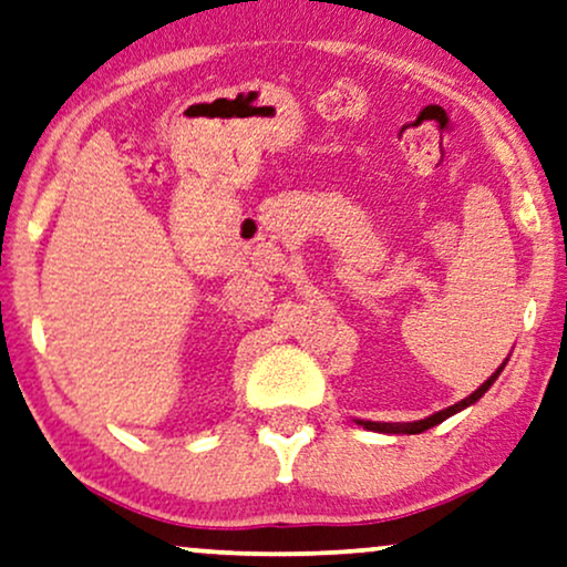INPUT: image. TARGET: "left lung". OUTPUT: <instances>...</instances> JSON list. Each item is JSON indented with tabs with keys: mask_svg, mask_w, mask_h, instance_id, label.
<instances>
[{
	"mask_svg": "<svg viewBox=\"0 0 567 567\" xmlns=\"http://www.w3.org/2000/svg\"><path fill=\"white\" fill-rule=\"evenodd\" d=\"M505 362H508V359H505ZM505 362L497 367V372H492L487 380L482 382L480 388H476V391L468 395V399H463V401H458L455 403V406H447V409H443V411H437V414H432V416H427V419H419V422H406V424H391V422H364V419H357V424H362L364 430H372V432H399V435H419V432H424V430H430V427H435V424H440V422H445L447 416H453V414H458V411H463L466 406H472V403H476L482 399L484 393L489 391L492 388V382H495L497 378H499V372H503V367H505Z\"/></svg>",
	"mask_w": 567,
	"mask_h": 567,
	"instance_id": "8db88e82",
	"label": "left lung"
}]
</instances>
